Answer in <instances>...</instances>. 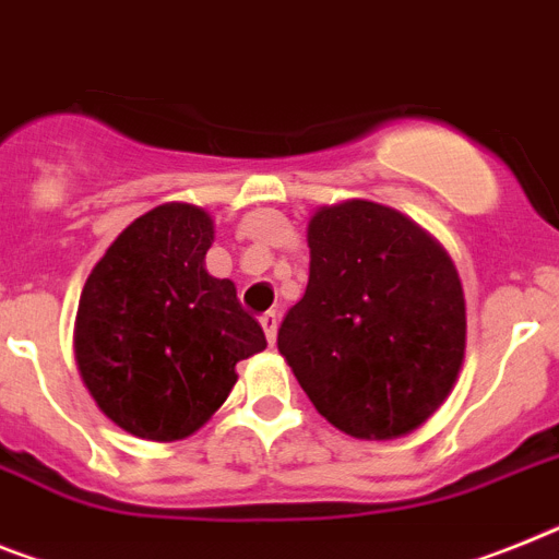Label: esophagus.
<instances>
[{"mask_svg": "<svg viewBox=\"0 0 559 559\" xmlns=\"http://www.w3.org/2000/svg\"><path fill=\"white\" fill-rule=\"evenodd\" d=\"M260 325H262V331H265V336H269L271 345H274V342H276V325H280V317H276V311L262 313Z\"/></svg>", "mask_w": 559, "mask_h": 559, "instance_id": "1", "label": "esophagus"}]
</instances>
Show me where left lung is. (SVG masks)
Segmentation results:
<instances>
[{
	"label": "left lung",
	"mask_w": 559,
	"mask_h": 559,
	"mask_svg": "<svg viewBox=\"0 0 559 559\" xmlns=\"http://www.w3.org/2000/svg\"><path fill=\"white\" fill-rule=\"evenodd\" d=\"M308 248V288L276 347L333 427L367 441L407 436L464 365L466 305L450 254L370 200L319 209Z\"/></svg>",
	"instance_id": "8db88e82"
}]
</instances>
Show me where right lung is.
I'll return each instance as SVG.
<instances>
[{"label": "right lung", "mask_w": 559, "mask_h": 559, "mask_svg": "<svg viewBox=\"0 0 559 559\" xmlns=\"http://www.w3.org/2000/svg\"><path fill=\"white\" fill-rule=\"evenodd\" d=\"M214 223L164 203L123 228L87 276L75 361L109 421L146 441L192 436L231 393L237 361L265 350L231 280L206 271Z\"/></svg>", "instance_id": "right-lung-1"}]
</instances>
